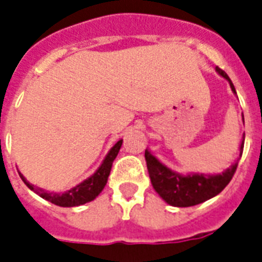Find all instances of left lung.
Returning <instances> with one entry per match:
<instances>
[{
    "instance_id": "obj_1",
    "label": "left lung",
    "mask_w": 262,
    "mask_h": 262,
    "mask_svg": "<svg viewBox=\"0 0 262 262\" xmlns=\"http://www.w3.org/2000/svg\"><path fill=\"white\" fill-rule=\"evenodd\" d=\"M216 71L220 72L225 79L229 80L231 90L235 93L234 84L231 83L226 72L222 71L220 67H216ZM242 149H244V141H242L241 149H239V157L242 156ZM145 160L150 182H152V186L156 192L167 202L168 205L175 206V207H190V206L203 203L223 191V188L233 179V176L237 171L239 159L235 164L227 168L221 175L210 176L178 175L171 169H168L165 165L161 164L156 157L150 155L148 149L145 150Z\"/></svg>"
}]
</instances>
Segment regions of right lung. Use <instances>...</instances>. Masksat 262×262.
Masks as SVG:
<instances>
[{
    "mask_svg": "<svg viewBox=\"0 0 262 262\" xmlns=\"http://www.w3.org/2000/svg\"><path fill=\"white\" fill-rule=\"evenodd\" d=\"M121 145H122V140L117 142L116 145L113 146L110 152L107 153V156L103 160L102 165L99 167L94 175L89 178L87 180H84L83 183H80L79 186L74 187L72 190L67 191L64 193H54V192H47V191L41 190V188H37V187H33L32 184L25 180V178L18 172V175L23 179V182L27 184L29 188H31L33 192H36L37 195L46 199V201L51 202L56 206H60V207H74V206H80L84 205L87 202L94 201L95 198L101 193V191L103 190V187L106 186L107 183V178L110 175V169H112L113 161L118 155V150H120Z\"/></svg>",
    "mask_w": 262,
    "mask_h": 262,
    "instance_id": "right-lung-1",
    "label": "right lung"
}]
</instances>
